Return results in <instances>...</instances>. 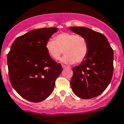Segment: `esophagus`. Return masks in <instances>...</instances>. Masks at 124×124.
Here are the masks:
<instances>
[{
  "label": "esophagus",
  "mask_w": 124,
  "mask_h": 124,
  "mask_svg": "<svg viewBox=\"0 0 124 124\" xmlns=\"http://www.w3.org/2000/svg\"><path fill=\"white\" fill-rule=\"evenodd\" d=\"M62 68H66L67 67V66H66V65H65L62 64Z\"/></svg>",
  "instance_id": "34e87169"
}]
</instances>
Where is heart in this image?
Instances as JSON below:
<instances>
[{
  "mask_svg": "<svg viewBox=\"0 0 124 124\" xmlns=\"http://www.w3.org/2000/svg\"><path fill=\"white\" fill-rule=\"evenodd\" d=\"M46 49L49 55L55 60H58L62 54L61 62L65 63H81L86 58L89 45L86 38L82 35L72 33H62L57 34L46 43Z\"/></svg>",
  "mask_w": 124,
  "mask_h": 124,
  "instance_id": "obj_1",
  "label": "heart"
}]
</instances>
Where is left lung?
Here are the masks:
<instances>
[{
  "label": "left lung",
  "instance_id": "left-lung-1",
  "mask_svg": "<svg viewBox=\"0 0 124 124\" xmlns=\"http://www.w3.org/2000/svg\"><path fill=\"white\" fill-rule=\"evenodd\" d=\"M74 33L85 37L89 45L86 58L72 68L70 85L75 94L84 99L100 95L108 86L113 73V50L104 34L90 28L71 26Z\"/></svg>",
  "mask_w": 124,
  "mask_h": 124
}]
</instances>
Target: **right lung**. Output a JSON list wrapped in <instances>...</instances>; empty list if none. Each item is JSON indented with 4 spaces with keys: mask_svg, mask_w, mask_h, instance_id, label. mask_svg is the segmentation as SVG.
<instances>
[{
    "mask_svg": "<svg viewBox=\"0 0 124 124\" xmlns=\"http://www.w3.org/2000/svg\"><path fill=\"white\" fill-rule=\"evenodd\" d=\"M57 28L31 30L18 37L7 55L8 74L14 90L23 98L39 102L54 90L62 71L47 52L46 43Z\"/></svg>",
    "mask_w": 124,
    "mask_h": 124,
    "instance_id": "obj_1",
    "label": "right lung"
}]
</instances>
